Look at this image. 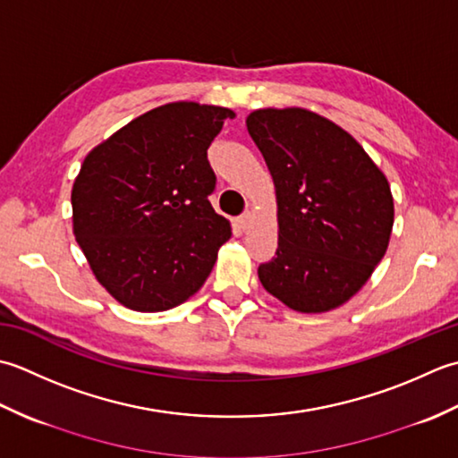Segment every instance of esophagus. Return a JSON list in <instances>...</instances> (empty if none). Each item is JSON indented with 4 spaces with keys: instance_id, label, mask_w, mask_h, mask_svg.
Returning a JSON list of instances; mask_svg holds the SVG:
<instances>
[{
    "instance_id": "1",
    "label": "esophagus",
    "mask_w": 458,
    "mask_h": 458,
    "mask_svg": "<svg viewBox=\"0 0 458 458\" xmlns=\"http://www.w3.org/2000/svg\"><path fill=\"white\" fill-rule=\"evenodd\" d=\"M250 221H253V213H250V211L242 213V216L237 219V223H239V227H241V229H247V227L250 225Z\"/></svg>"
}]
</instances>
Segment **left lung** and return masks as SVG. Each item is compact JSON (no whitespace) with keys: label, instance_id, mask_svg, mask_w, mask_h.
I'll return each instance as SVG.
<instances>
[{"label":"left lung","instance_id":"left-lung-1","mask_svg":"<svg viewBox=\"0 0 458 458\" xmlns=\"http://www.w3.org/2000/svg\"><path fill=\"white\" fill-rule=\"evenodd\" d=\"M247 130L276 193V257L259 267L268 294L296 312L346 304L384 259L394 229L386 174L342 126L316 112L259 108Z\"/></svg>","mask_w":458,"mask_h":458}]
</instances>
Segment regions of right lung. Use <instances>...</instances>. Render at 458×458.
<instances>
[{
    "instance_id": "obj_1",
    "label": "right lung",
    "mask_w": 458,
    "mask_h": 458,
    "mask_svg": "<svg viewBox=\"0 0 458 458\" xmlns=\"http://www.w3.org/2000/svg\"><path fill=\"white\" fill-rule=\"evenodd\" d=\"M225 106L180 100L130 120L87 154L74 177L72 233L97 281L136 312L183 304L208 281L231 223L208 195V148Z\"/></svg>"
}]
</instances>
